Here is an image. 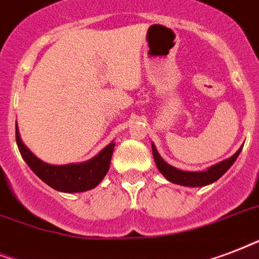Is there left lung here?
I'll use <instances>...</instances> for the list:
<instances>
[{
    "mask_svg": "<svg viewBox=\"0 0 259 259\" xmlns=\"http://www.w3.org/2000/svg\"><path fill=\"white\" fill-rule=\"evenodd\" d=\"M242 148L243 147H240L236 151V153L228 157L227 160L220 161V163H217V164L206 168L205 171H198V172H195V171H182V169H178L172 167V165H169L168 163H165L161 159V156L159 155V152H157L153 144H152V153H153L155 163L159 171L168 179L169 182L175 183V185H181V186L200 187L210 185V183L216 182L219 178H222L228 171L231 165L234 164L235 160L238 159Z\"/></svg>",
    "mask_w": 259,
    "mask_h": 259,
    "instance_id": "obj_1",
    "label": "left lung"
}]
</instances>
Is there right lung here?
Returning <instances> with one entry per match:
<instances>
[{
    "label": "right lung",
    "mask_w": 259,
    "mask_h": 259,
    "mask_svg": "<svg viewBox=\"0 0 259 259\" xmlns=\"http://www.w3.org/2000/svg\"><path fill=\"white\" fill-rule=\"evenodd\" d=\"M16 143L19 151L28 167L42 179L43 182L58 191L64 193H81L94 189L103 181L110 168L112 152L115 144L110 143L98 155L84 161L74 164L53 165L37 159L20 138L19 127L16 123Z\"/></svg>",
    "instance_id": "obj_1"
}]
</instances>
